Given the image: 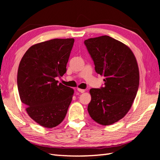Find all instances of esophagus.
<instances>
[{"label": "esophagus", "instance_id": "obj_1", "mask_svg": "<svg viewBox=\"0 0 160 160\" xmlns=\"http://www.w3.org/2000/svg\"><path fill=\"white\" fill-rule=\"evenodd\" d=\"M78 91H79V92H80V93H84V91H85V90L84 89H79V88H78Z\"/></svg>", "mask_w": 160, "mask_h": 160}]
</instances>
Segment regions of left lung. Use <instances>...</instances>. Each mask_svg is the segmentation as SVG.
Listing matches in <instances>:
<instances>
[{
	"label": "left lung",
	"instance_id": "1",
	"mask_svg": "<svg viewBox=\"0 0 160 160\" xmlns=\"http://www.w3.org/2000/svg\"><path fill=\"white\" fill-rule=\"evenodd\" d=\"M95 70L105 77L104 87L91 89L88 112L97 123L107 126L123 118L137 95L140 73L136 58L128 46L108 36L84 40Z\"/></svg>",
	"mask_w": 160,
	"mask_h": 160
}]
</instances>
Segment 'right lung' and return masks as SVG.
Returning <instances> with one entry per match:
<instances>
[{
    "mask_svg": "<svg viewBox=\"0 0 160 160\" xmlns=\"http://www.w3.org/2000/svg\"><path fill=\"white\" fill-rule=\"evenodd\" d=\"M73 38L52 39L30 47L20 60L17 84L29 116L42 127L63 121L72 100L73 89L58 83L67 71Z\"/></svg>",
    "mask_w": 160,
    "mask_h": 160,
    "instance_id": "obj_1",
    "label": "right lung"
}]
</instances>
